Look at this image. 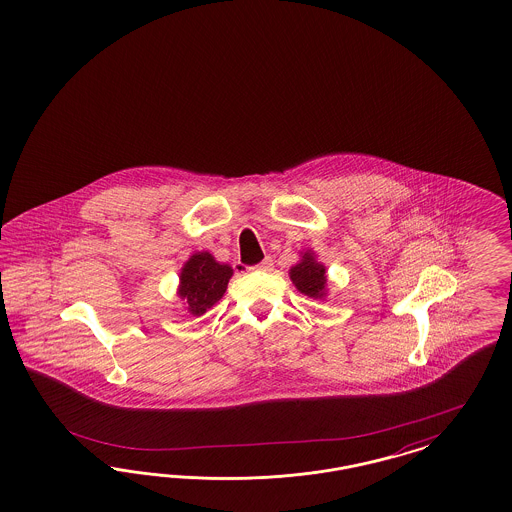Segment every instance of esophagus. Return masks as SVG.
I'll list each match as a JSON object with an SVG mask.
<instances>
[{"label":"esophagus","instance_id":"34e87169","mask_svg":"<svg viewBox=\"0 0 512 512\" xmlns=\"http://www.w3.org/2000/svg\"><path fill=\"white\" fill-rule=\"evenodd\" d=\"M272 266H274V261H272V257H266L263 259L261 263L257 266H253V270H272Z\"/></svg>","mask_w":512,"mask_h":512}]
</instances>
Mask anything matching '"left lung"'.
Listing matches in <instances>:
<instances>
[{"mask_svg":"<svg viewBox=\"0 0 512 512\" xmlns=\"http://www.w3.org/2000/svg\"><path fill=\"white\" fill-rule=\"evenodd\" d=\"M289 274L300 293L314 299H321L325 295V285H327L325 266L319 265L310 253H304L302 261L299 265L293 266Z\"/></svg>","mask_w":512,"mask_h":512,"instance_id":"left-lung-1","label":"left lung"}]
</instances>
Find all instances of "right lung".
I'll return each instance as SVG.
<instances>
[{
	"label": "right lung",
	"instance_id": "obj_1",
	"mask_svg": "<svg viewBox=\"0 0 512 512\" xmlns=\"http://www.w3.org/2000/svg\"><path fill=\"white\" fill-rule=\"evenodd\" d=\"M232 268L219 265L208 251L194 253L181 270L179 297L194 316L206 314L227 291Z\"/></svg>",
	"mask_w": 512,
	"mask_h": 512
}]
</instances>
